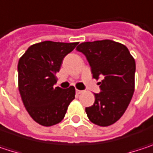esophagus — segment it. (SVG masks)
<instances>
[{"instance_id":"esophagus-1","label":"esophagus","mask_w":153,"mask_h":153,"mask_svg":"<svg viewBox=\"0 0 153 153\" xmlns=\"http://www.w3.org/2000/svg\"><path fill=\"white\" fill-rule=\"evenodd\" d=\"M83 92V90H79V89H76V93L77 94H81Z\"/></svg>"}]
</instances>
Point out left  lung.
<instances>
[{"instance_id": "8db88e82", "label": "left lung", "mask_w": 153, "mask_h": 153, "mask_svg": "<svg viewBox=\"0 0 153 153\" xmlns=\"http://www.w3.org/2000/svg\"><path fill=\"white\" fill-rule=\"evenodd\" d=\"M76 49L86 56L93 77L102 79L94 105L85 109L88 118L96 125L110 126L124 114L133 97L135 59L125 45L111 40L82 42Z\"/></svg>"}]
</instances>
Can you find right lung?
Masks as SVG:
<instances>
[{"mask_svg": "<svg viewBox=\"0 0 153 153\" xmlns=\"http://www.w3.org/2000/svg\"><path fill=\"white\" fill-rule=\"evenodd\" d=\"M78 42L65 43L46 41L30 46L18 61V89L26 111L34 121L49 127L59 123L70 103L75 97V88L55 87V74L63 59Z\"/></svg>", "mask_w": 153, "mask_h": 153, "instance_id": "add662e5", "label": "right lung"}]
</instances>
